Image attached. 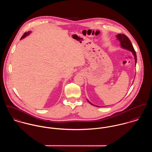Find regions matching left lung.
I'll use <instances>...</instances> for the list:
<instances>
[{
	"label": "left lung",
	"instance_id": "left-lung-1",
	"mask_svg": "<svg viewBox=\"0 0 152 152\" xmlns=\"http://www.w3.org/2000/svg\"><path fill=\"white\" fill-rule=\"evenodd\" d=\"M118 39L120 41L121 43V45L122 48H124L125 49H127L128 50H129L131 52H132L134 57V60H135V65L136 64V62H137V57H136V51L132 45V44L130 42L129 39L125 34H118V35H116ZM89 102V101H88ZM91 105H92L90 102H89ZM95 106V105H94ZM97 107H99L98 106H96Z\"/></svg>",
	"mask_w": 152,
	"mask_h": 152
}]
</instances>
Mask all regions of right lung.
<instances>
[{
    "label": "right lung",
    "instance_id": "obj_1",
    "mask_svg": "<svg viewBox=\"0 0 152 152\" xmlns=\"http://www.w3.org/2000/svg\"><path fill=\"white\" fill-rule=\"evenodd\" d=\"M30 33V31H28L27 33V32L24 33V34H23V35L22 36V37H21V39H23L24 37H26V36H27V35H28V34H29Z\"/></svg>",
    "mask_w": 152,
    "mask_h": 152
}]
</instances>
